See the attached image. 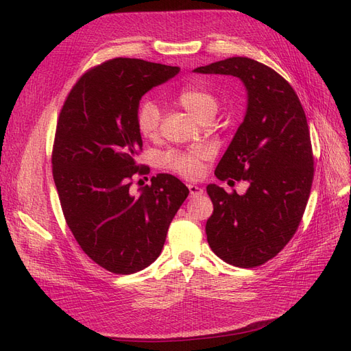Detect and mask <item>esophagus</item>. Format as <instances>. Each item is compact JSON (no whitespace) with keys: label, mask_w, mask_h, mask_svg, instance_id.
I'll list each match as a JSON object with an SVG mask.
<instances>
[{"label":"esophagus","mask_w":351,"mask_h":351,"mask_svg":"<svg viewBox=\"0 0 351 351\" xmlns=\"http://www.w3.org/2000/svg\"><path fill=\"white\" fill-rule=\"evenodd\" d=\"M189 192H190V196L192 197H197V196H202L204 195V189L196 186V184H189Z\"/></svg>","instance_id":"obj_1"}]
</instances>
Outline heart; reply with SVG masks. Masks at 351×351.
Segmentation results:
<instances>
[{
	"instance_id": "heart-1",
	"label": "heart",
	"mask_w": 351,
	"mask_h": 351,
	"mask_svg": "<svg viewBox=\"0 0 351 351\" xmlns=\"http://www.w3.org/2000/svg\"><path fill=\"white\" fill-rule=\"evenodd\" d=\"M177 104L192 114L200 123L210 121L219 108V101L214 93L199 86H187L178 92ZM161 110L152 101H143L136 111V125L145 139L154 141L161 127ZM205 147H192L186 151H169L161 156L162 165L186 178H195L202 173L208 158Z\"/></svg>"
}]
</instances>
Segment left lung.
Here are the masks:
<instances>
[{"label":"left lung","mask_w":351,"mask_h":351,"mask_svg":"<svg viewBox=\"0 0 351 351\" xmlns=\"http://www.w3.org/2000/svg\"><path fill=\"white\" fill-rule=\"evenodd\" d=\"M193 71L234 76L246 86V115L215 176L221 182L246 180L249 187L237 195L208 184L214 212L206 237L224 262L259 267L291 240L311 195L313 154L306 114L291 84L259 61L231 57Z\"/></svg>","instance_id":"obj_1"}]
</instances>
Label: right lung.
Returning <instances> with one entry per match:
<instances>
[{
  "mask_svg": "<svg viewBox=\"0 0 351 351\" xmlns=\"http://www.w3.org/2000/svg\"><path fill=\"white\" fill-rule=\"evenodd\" d=\"M178 67L112 58L90 69L62 105L52 176L66 222L88 256L114 274H134L161 254L167 231L189 195L171 174L132 195V178L149 174L136 162L142 136L136 111L143 95Z\"/></svg>",
  "mask_w": 351,
  "mask_h": 351,
  "instance_id": "right-lung-1",
  "label": "right lung"
}]
</instances>
